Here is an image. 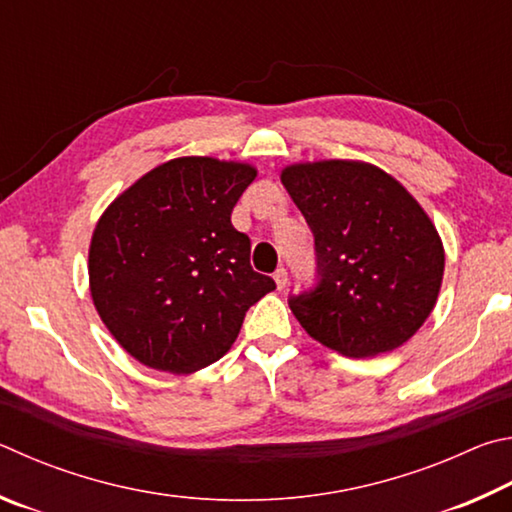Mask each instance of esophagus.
<instances>
[{
	"instance_id": "esophagus-1",
	"label": "esophagus",
	"mask_w": 512,
	"mask_h": 512,
	"mask_svg": "<svg viewBox=\"0 0 512 512\" xmlns=\"http://www.w3.org/2000/svg\"><path fill=\"white\" fill-rule=\"evenodd\" d=\"M274 281H276V288L285 290V285H288V270H285V267H279V270L274 272Z\"/></svg>"
}]
</instances>
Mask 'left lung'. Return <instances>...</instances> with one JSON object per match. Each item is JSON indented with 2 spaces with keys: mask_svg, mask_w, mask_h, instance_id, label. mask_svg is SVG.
<instances>
[{
  "mask_svg": "<svg viewBox=\"0 0 512 512\" xmlns=\"http://www.w3.org/2000/svg\"><path fill=\"white\" fill-rule=\"evenodd\" d=\"M315 236V285L290 294L299 324L346 357L393 351L425 324L445 254L420 204L378 166L315 161L281 175Z\"/></svg>",
  "mask_w": 512,
  "mask_h": 512,
  "instance_id": "obj_1",
  "label": "left lung"
}]
</instances>
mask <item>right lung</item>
<instances>
[{
    "label": "right lung",
    "mask_w": 512,
    "mask_h": 512,
    "mask_svg": "<svg viewBox=\"0 0 512 512\" xmlns=\"http://www.w3.org/2000/svg\"><path fill=\"white\" fill-rule=\"evenodd\" d=\"M256 168L179 157L116 197L89 247V288L103 324L134 360L193 373L229 351L247 310L276 288L254 272L231 211Z\"/></svg>",
    "instance_id": "right-lung-1"
}]
</instances>
